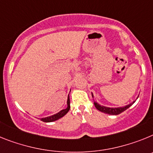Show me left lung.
Returning a JSON list of instances; mask_svg holds the SVG:
<instances>
[{
	"label": "left lung",
	"instance_id": "left-lung-1",
	"mask_svg": "<svg viewBox=\"0 0 153 153\" xmlns=\"http://www.w3.org/2000/svg\"><path fill=\"white\" fill-rule=\"evenodd\" d=\"M91 95H92V98H94V95H93L92 92H91ZM135 102V100L133 101L132 102H131V103H129V104L126 105L121 106V107H115V108H111V107H107V106L101 105L100 104L97 103V102H95V101H94V105H95V108L99 110V111H102V112H104V113L105 114H108V115H116L122 113L123 111H126L127 108H129L130 106L132 105Z\"/></svg>",
	"mask_w": 153,
	"mask_h": 153
}]
</instances>
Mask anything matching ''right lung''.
I'll return each mask as SVG.
<instances>
[{"label":"right lung","mask_w":153,"mask_h":153,"mask_svg":"<svg viewBox=\"0 0 153 153\" xmlns=\"http://www.w3.org/2000/svg\"><path fill=\"white\" fill-rule=\"evenodd\" d=\"M70 109V98H69V95L68 96L67 99V107L65 109L61 110L60 111H58V113L54 114V115H50V116L45 117V118H42L41 120L45 123H51V122H54V121L58 120L59 119L62 118L64 115H65L68 113V111Z\"/></svg>","instance_id":"add662e5"}]
</instances>
